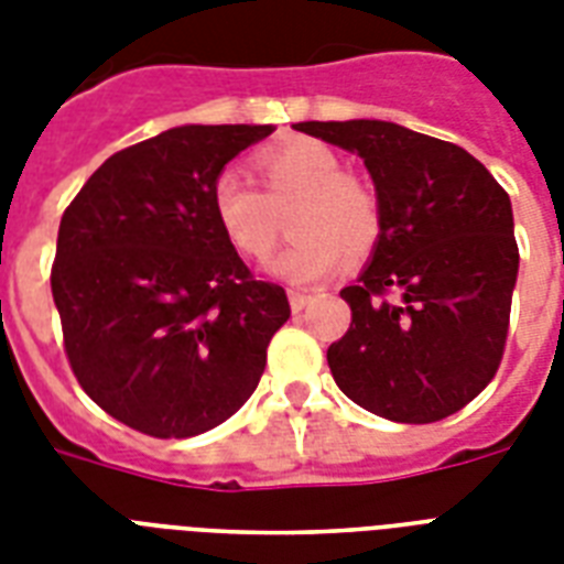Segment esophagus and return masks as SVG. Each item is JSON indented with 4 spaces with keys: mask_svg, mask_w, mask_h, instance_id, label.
<instances>
[{
    "mask_svg": "<svg viewBox=\"0 0 564 564\" xmlns=\"http://www.w3.org/2000/svg\"><path fill=\"white\" fill-rule=\"evenodd\" d=\"M310 304V295L307 292H299V290H290V307L292 313H301V310Z\"/></svg>",
    "mask_w": 564,
    "mask_h": 564,
    "instance_id": "34e87169",
    "label": "esophagus"
}]
</instances>
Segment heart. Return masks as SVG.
I'll return each mask as SVG.
<instances>
[{"mask_svg": "<svg viewBox=\"0 0 564 564\" xmlns=\"http://www.w3.org/2000/svg\"><path fill=\"white\" fill-rule=\"evenodd\" d=\"M265 193L239 172L216 175L210 204L216 225L248 260H265L283 234V216L292 213V239L274 257L272 272L299 286L318 283L348 260H366L375 251L383 216L380 202L330 145L299 137L272 145L257 158Z\"/></svg>", "mask_w": 564, "mask_h": 564, "instance_id": "obj_1", "label": "heart"}]
</instances>
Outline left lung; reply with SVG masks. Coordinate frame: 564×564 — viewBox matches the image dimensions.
Listing matches in <instances>:
<instances>
[{
    "label": "left lung",
    "mask_w": 564,
    "mask_h": 564,
    "mask_svg": "<svg viewBox=\"0 0 564 564\" xmlns=\"http://www.w3.org/2000/svg\"><path fill=\"white\" fill-rule=\"evenodd\" d=\"M295 128L360 154L383 216L371 263L339 292L351 327L327 348L336 386L401 424L454 415L507 348L518 278L507 189L459 145L394 122Z\"/></svg>",
    "instance_id": "8db88e82"
}]
</instances>
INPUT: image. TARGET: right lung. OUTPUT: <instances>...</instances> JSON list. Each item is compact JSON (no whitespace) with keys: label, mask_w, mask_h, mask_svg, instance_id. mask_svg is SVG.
I'll use <instances>...</instances> for the list:
<instances>
[{"label":"right lung","mask_w":564,"mask_h":564,"mask_svg":"<svg viewBox=\"0 0 564 564\" xmlns=\"http://www.w3.org/2000/svg\"><path fill=\"white\" fill-rule=\"evenodd\" d=\"M272 126H181L110 154L64 210L52 263L66 360L101 410L154 438L230 419L290 318L216 225L213 181Z\"/></svg>","instance_id":"1"}]
</instances>
